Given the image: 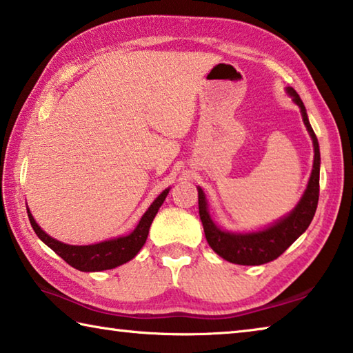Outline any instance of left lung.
Listing matches in <instances>:
<instances>
[{"mask_svg": "<svg viewBox=\"0 0 353 353\" xmlns=\"http://www.w3.org/2000/svg\"><path fill=\"white\" fill-rule=\"evenodd\" d=\"M292 98H294L296 104L301 107L302 119L305 123L307 130L313 140L314 146V162H313V171L312 177L308 181V187L303 193L301 202L292 210L288 216L280 219L277 224L268 227L266 230L255 232V234H230V232H224L218 229L207 212V201L204 196V191L198 188L199 194V216L204 225L205 238L210 248L224 260L235 263V265H263V263L276 260L277 256L282 255L286 249H288L292 243H294L303 232L308 229L310 223L316 213V207H318L319 201V163H321V154H319V143L313 132L312 126H310L305 105H303L302 99L299 98L297 92L294 88H286Z\"/></svg>", "mask_w": 353, "mask_h": 353, "instance_id": "left-lung-1", "label": "left lung"}]
</instances>
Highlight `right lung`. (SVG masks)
Instances as JSON below:
<instances>
[{
  "label": "right lung",
  "instance_id": "right-lung-1",
  "mask_svg": "<svg viewBox=\"0 0 353 353\" xmlns=\"http://www.w3.org/2000/svg\"><path fill=\"white\" fill-rule=\"evenodd\" d=\"M168 191L170 190H165L163 193H160L159 198L152 202L151 207H149L146 213L141 216L139 225L135 227L132 234L128 236L117 238V240L90 244V246H70V244H63L61 241H57L50 235H46L45 232L40 229L29 210H28V216H29V221H31L34 232L37 234L40 240L43 241L46 246H50L52 250H54L59 256H62L70 266H73L76 270L83 271V272L105 271V270H113V268L123 265V263H128L129 260H132L137 254H139V250L143 248V244L146 243L149 227H151L160 205L163 204Z\"/></svg>",
  "mask_w": 353,
  "mask_h": 353
}]
</instances>
